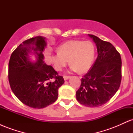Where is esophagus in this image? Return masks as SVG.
Here are the masks:
<instances>
[{
    "mask_svg": "<svg viewBox=\"0 0 133 133\" xmlns=\"http://www.w3.org/2000/svg\"><path fill=\"white\" fill-rule=\"evenodd\" d=\"M69 78H71V76H64V79L65 81L68 80V79H69Z\"/></svg>",
    "mask_w": 133,
    "mask_h": 133,
    "instance_id": "1",
    "label": "esophagus"
}]
</instances>
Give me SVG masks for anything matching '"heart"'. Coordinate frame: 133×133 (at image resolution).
Listing matches in <instances>:
<instances>
[{
  "label": "heart",
  "instance_id": "obj_1",
  "mask_svg": "<svg viewBox=\"0 0 133 133\" xmlns=\"http://www.w3.org/2000/svg\"><path fill=\"white\" fill-rule=\"evenodd\" d=\"M95 57V47L89 41H69L51 55V62L57 71H61L69 62L70 70L83 74L90 69Z\"/></svg>",
  "mask_w": 133,
  "mask_h": 133
}]
</instances>
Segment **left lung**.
I'll return each instance as SVG.
<instances>
[{"instance_id":"left-lung-1","label":"left lung","mask_w":133,"mask_h":133,"mask_svg":"<svg viewBox=\"0 0 133 133\" xmlns=\"http://www.w3.org/2000/svg\"><path fill=\"white\" fill-rule=\"evenodd\" d=\"M95 43L97 57L91 70L83 76L76 99L90 108L104 104L117 92L121 81V58L110 42L88 34Z\"/></svg>"}]
</instances>
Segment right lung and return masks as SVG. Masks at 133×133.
Here are the masks:
<instances>
[{
	"instance_id": "right-lung-1",
	"label": "right lung",
	"mask_w": 133,
	"mask_h": 133,
	"mask_svg": "<svg viewBox=\"0 0 133 133\" xmlns=\"http://www.w3.org/2000/svg\"><path fill=\"white\" fill-rule=\"evenodd\" d=\"M46 46V38L42 36L24 41L13 52L9 63V81L14 94L23 104L36 109L54 103L58 89L64 83L63 77L44 62Z\"/></svg>"
}]
</instances>
